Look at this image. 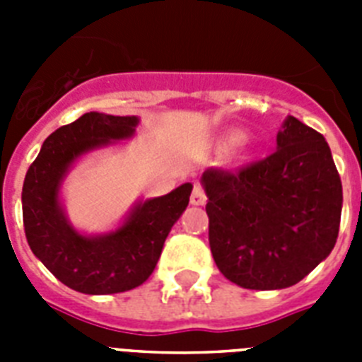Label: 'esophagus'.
<instances>
[{
  "label": "esophagus",
  "mask_w": 362,
  "mask_h": 362,
  "mask_svg": "<svg viewBox=\"0 0 362 362\" xmlns=\"http://www.w3.org/2000/svg\"><path fill=\"white\" fill-rule=\"evenodd\" d=\"M190 203L196 204V206H203L206 203V192H204V188L199 183L194 185V190L190 194Z\"/></svg>",
  "instance_id": "1"
}]
</instances>
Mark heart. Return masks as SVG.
Here are the masks:
<instances>
[{
    "instance_id": "b5f03b06",
    "label": "heart",
    "mask_w": 362,
    "mask_h": 362,
    "mask_svg": "<svg viewBox=\"0 0 362 362\" xmlns=\"http://www.w3.org/2000/svg\"><path fill=\"white\" fill-rule=\"evenodd\" d=\"M241 132H232L228 134V136L223 139V145H230V143H238V139H241ZM239 153H241L243 158L245 156H248L250 153V145H248V139H242L241 142H239Z\"/></svg>"
}]
</instances>
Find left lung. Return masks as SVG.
I'll use <instances>...</instances> for the list:
<instances>
[{"label": "left lung", "mask_w": 362, "mask_h": 362, "mask_svg": "<svg viewBox=\"0 0 362 362\" xmlns=\"http://www.w3.org/2000/svg\"><path fill=\"white\" fill-rule=\"evenodd\" d=\"M221 274L248 290L288 288L334 250L343 185L325 137L293 116L277 150L235 172L201 175Z\"/></svg>", "instance_id": "8db88e82"}]
</instances>
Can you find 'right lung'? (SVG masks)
I'll return each instance as SVG.
<instances>
[{
  "label": "right lung",
  "mask_w": 362,
  "mask_h": 362,
  "mask_svg": "<svg viewBox=\"0 0 362 362\" xmlns=\"http://www.w3.org/2000/svg\"><path fill=\"white\" fill-rule=\"evenodd\" d=\"M137 123L136 116L86 112L45 139L25 175L21 203L28 246L76 292L107 296L145 283L158 264L166 235L190 201L192 185L185 183L166 196L134 204L114 232L85 235L70 225L59 188L72 163L83 153L132 137Z\"/></svg>",
  "instance_id": "obj_1"
}]
</instances>
